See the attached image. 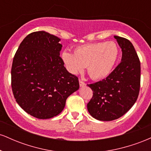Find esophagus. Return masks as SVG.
<instances>
[{
  "instance_id": "1",
  "label": "esophagus",
  "mask_w": 151,
  "mask_h": 151,
  "mask_svg": "<svg viewBox=\"0 0 151 151\" xmlns=\"http://www.w3.org/2000/svg\"><path fill=\"white\" fill-rule=\"evenodd\" d=\"M79 86H84L86 85V83L84 82V81H83L82 80H81V79H79Z\"/></svg>"
}]
</instances>
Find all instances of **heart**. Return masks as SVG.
Returning a JSON list of instances; mask_svg holds the SVG:
<instances>
[{"mask_svg":"<svg viewBox=\"0 0 151 151\" xmlns=\"http://www.w3.org/2000/svg\"><path fill=\"white\" fill-rule=\"evenodd\" d=\"M119 55V50L115 42H103L78 46L74 53L65 50L61 58L70 73L77 74L86 67L89 77L100 80L111 74Z\"/></svg>","mask_w":151,"mask_h":151,"instance_id":"b5f03b06","label":"heart"}]
</instances>
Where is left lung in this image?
I'll return each mask as SVG.
<instances>
[{"instance_id":"1","label":"left lung","mask_w":151,"mask_h":151,"mask_svg":"<svg viewBox=\"0 0 151 151\" xmlns=\"http://www.w3.org/2000/svg\"><path fill=\"white\" fill-rule=\"evenodd\" d=\"M114 38L122 51L121 62L106 79L88 84L93 91L88 111L99 121H113L124 115L136 101L140 91L141 62L134 47L126 38Z\"/></svg>"}]
</instances>
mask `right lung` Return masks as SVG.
<instances>
[{
	"label": "right lung",
	"mask_w": 151,
	"mask_h": 151,
	"mask_svg": "<svg viewBox=\"0 0 151 151\" xmlns=\"http://www.w3.org/2000/svg\"><path fill=\"white\" fill-rule=\"evenodd\" d=\"M60 39L45 31L29 34L16 51L11 69L15 101L32 116L47 119L62 111L66 100L79 88L60 57Z\"/></svg>",
	"instance_id": "1"
}]
</instances>
